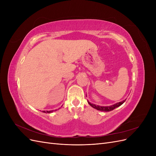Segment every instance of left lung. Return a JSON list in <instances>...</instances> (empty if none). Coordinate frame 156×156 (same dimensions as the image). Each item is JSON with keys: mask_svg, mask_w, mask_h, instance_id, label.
<instances>
[{"mask_svg": "<svg viewBox=\"0 0 156 156\" xmlns=\"http://www.w3.org/2000/svg\"><path fill=\"white\" fill-rule=\"evenodd\" d=\"M126 100H124V101H122L117 103H116V104H114V105H111V106H105V107H104V106L96 105L92 104V103H90L89 101H88V102L90 105L91 107H92L93 108H96V109H97V110H98V111H104V112H109V111H111L114 110L115 108H116V107H119V106H120L121 105L123 104V103L125 102Z\"/></svg>", "mask_w": 156, "mask_h": 156, "instance_id": "obj_1", "label": "left lung"}]
</instances>
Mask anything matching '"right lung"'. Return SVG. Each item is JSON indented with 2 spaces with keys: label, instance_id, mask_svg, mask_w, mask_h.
Returning a JSON list of instances; mask_svg holds the SVG:
<instances>
[{
  "label": "right lung",
  "instance_id": "1",
  "mask_svg": "<svg viewBox=\"0 0 156 156\" xmlns=\"http://www.w3.org/2000/svg\"><path fill=\"white\" fill-rule=\"evenodd\" d=\"M56 111V110H55ZM53 111H43L44 112H48V113H50V112H53Z\"/></svg>",
  "mask_w": 156,
  "mask_h": 156
}]
</instances>
